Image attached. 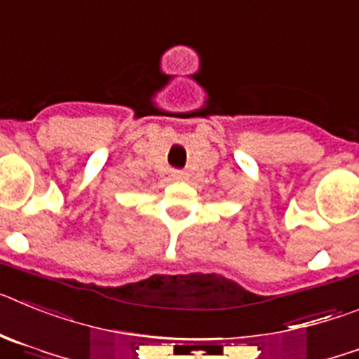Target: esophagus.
Segmentation results:
<instances>
[{"mask_svg":"<svg viewBox=\"0 0 359 359\" xmlns=\"http://www.w3.org/2000/svg\"><path fill=\"white\" fill-rule=\"evenodd\" d=\"M187 177V172H183V170H170V180H174V182H183Z\"/></svg>","mask_w":359,"mask_h":359,"instance_id":"esophagus-1","label":"esophagus"}]
</instances>
